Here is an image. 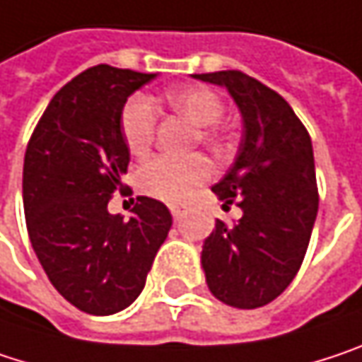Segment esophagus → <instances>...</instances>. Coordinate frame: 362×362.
I'll use <instances>...</instances> for the list:
<instances>
[{"instance_id": "34e87169", "label": "esophagus", "mask_w": 362, "mask_h": 362, "mask_svg": "<svg viewBox=\"0 0 362 362\" xmlns=\"http://www.w3.org/2000/svg\"><path fill=\"white\" fill-rule=\"evenodd\" d=\"M170 212H173V218H175V221H181V218H183V214H185V210H183L181 206H173V208H170Z\"/></svg>"}]
</instances>
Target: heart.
I'll return each mask as SVG.
<instances>
[{
  "label": "heart",
  "instance_id": "heart-1",
  "mask_svg": "<svg viewBox=\"0 0 362 362\" xmlns=\"http://www.w3.org/2000/svg\"><path fill=\"white\" fill-rule=\"evenodd\" d=\"M166 104L177 114L185 116L196 124V141L200 139L208 146L218 141V120L225 112L223 100L208 87H179L170 89L164 95ZM156 110L152 102L135 93L127 100L120 112V131L127 148L133 154H144L154 144L156 135ZM212 175V168L204 156H154L146 160L137 170L139 189L162 202H185L189 194L206 183Z\"/></svg>",
  "mask_w": 362,
  "mask_h": 362
}]
</instances>
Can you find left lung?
Wrapping results in <instances>:
<instances>
[{
  "label": "left lung",
  "instance_id": "1",
  "mask_svg": "<svg viewBox=\"0 0 362 362\" xmlns=\"http://www.w3.org/2000/svg\"><path fill=\"white\" fill-rule=\"evenodd\" d=\"M194 76L225 87L244 120L238 158L212 187L223 208H242V218L216 221L204 240L206 284L229 306L258 308L292 284L310 242L319 210L310 135L277 91L246 72Z\"/></svg>",
  "mask_w": 362,
  "mask_h": 362
}]
</instances>
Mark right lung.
I'll return each instance as SVG.
<instances>
[{
  "label": "right lung",
  "mask_w": 362,
  "mask_h": 362,
  "mask_svg": "<svg viewBox=\"0 0 362 362\" xmlns=\"http://www.w3.org/2000/svg\"><path fill=\"white\" fill-rule=\"evenodd\" d=\"M156 74L98 64L66 83L37 122L23 170L26 229L52 286L89 315H114L141 294L173 216L139 196L133 216L108 212L124 185L127 98Z\"/></svg>",
  "instance_id": "add662e5"
}]
</instances>
